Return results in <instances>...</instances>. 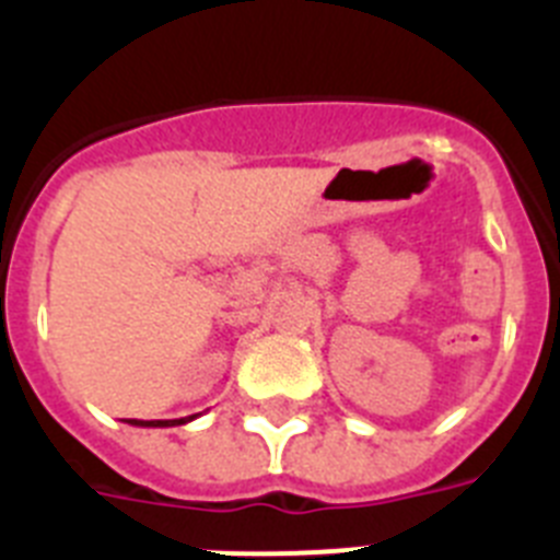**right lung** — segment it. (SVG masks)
Returning <instances> with one entry per match:
<instances>
[{
  "instance_id": "obj_1",
  "label": "right lung",
  "mask_w": 560,
  "mask_h": 560,
  "mask_svg": "<svg viewBox=\"0 0 560 560\" xmlns=\"http://www.w3.org/2000/svg\"><path fill=\"white\" fill-rule=\"evenodd\" d=\"M195 416L189 418H173V421H142V418H128V424L133 427H175V424H186V421H192Z\"/></svg>"
}]
</instances>
